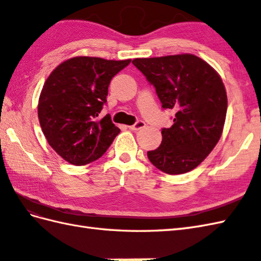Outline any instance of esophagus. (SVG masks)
<instances>
[{
    "label": "esophagus",
    "instance_id": "1",
    "mask_svg": "<svg viewBox=\"0 0 261 261\" xmlns=\"http://www.w3.org/2000/svg\"><path fill=\"white\" fill-rule=\"evenodd\" d=\"M145 126H146L145 122H143V121H138L137 123H135L134 125L129 126V129L132 130V131H138V130H140V129H142V127H145Z\"/></svg>",
    "mask_w": 261,
    "mask_h": 261
}]
</instances>
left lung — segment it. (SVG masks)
<instances>
[{"label":"left lung","instance_id":"1","mask_svg":"<svg viewBox=\"0 0 261 261\" xmlns=\"http://www.w3.org/2000/svg\"><path fill=\"white\" fill-rule=\"evenodd\" d=\"M136 67L156 88L164 109L174 110V124L162 130L163 141L148 151L150 163L166 174L196 168L222 136L228 97L212 66L192 54L136 58Z\"/></svg>","mask_w":261,"mask_h":261}]
</instances>
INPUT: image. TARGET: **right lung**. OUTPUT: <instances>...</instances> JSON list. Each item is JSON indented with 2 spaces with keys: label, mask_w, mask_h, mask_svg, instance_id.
<instances>
[{
  "label": "right lung",
  "mask_w": 261,
  "mask_h": 261,
  "mask_svg": "<svg viewBox=\"0 0 261 261\" xmlns=\"http://www.w3.org/2000/svg\"><path fill=\"white\" fill-rule=\"evenodd\" d=\"M131 59L80 56L65 60L49 75L38 103V118L49 145L71 165L102 157L120 134L111 116L98 119L111 80Z\"/></svg>",
  "instance_id": "add662e5"
}]
</instances>
